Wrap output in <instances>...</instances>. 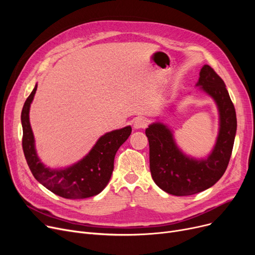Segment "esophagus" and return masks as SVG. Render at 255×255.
<instances>
[{
  "label": "esophagus",
  "mask_w": 255,
  "mask_h": 255,
  "mask_svg": "<svg viewBox=\"0 0 255 255\" xmlns=\"http://www.w3.org/2000/svg\"><path fill=\"white\" fill-rule=\"evenodd\" d=\"M146 125H148V121H146L144 118H136L134 121H133V128L136 130L145 128Z\"/></svg>",
  "instance_id": "1"
}]
</instances>
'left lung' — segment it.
I'll use <instances>...</instances> for the list:
<instances>
[{"label":"left lung","mask_w":255,"mask_h":255,"mask_svg":"<svg viewBox=\"0 0 255 255\" xmlns=\"http://www.w3.org/2000/svg\"><path fill=\"white\" fill-rule=\"evenodd\" d=\"M195 86L215 101L219 114L216 142L206 158L185 154L172 130L161 122L152 123L145 129L152 178L159 188L176 196L205 191L219 181L229 165L237 132L235 106L221 77L209 65H204Z\"/></svg>","instance_id":"obj_1"}]
</instances>
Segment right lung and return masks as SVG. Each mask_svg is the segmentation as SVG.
I'll return each mask as SVG.
<instances>
[{
    "label": "right lung",
    "instance_id": "1",
    "mask_svg": "<svg viewBox=\"0 0 255 255\" xmlns=\"http://www.w3.org/2000/svg\"><path fill=\"white\" fill-rule=\"evenodd\" d=\"M36 91L37 85L26 98L21 112L22 149L33 176L49 191L64 198L80 199L99 194L111 180L116 153L130 136L131 126L105 133L79 161L65 168L52 169L37 155L30 124V107Z\"/></svg>",
    "mask_w": 255,
    "mask_h": 255
}]
</instances>
